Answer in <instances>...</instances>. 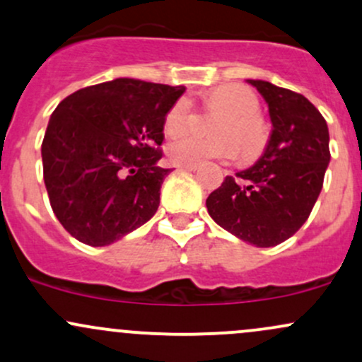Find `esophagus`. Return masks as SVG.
Segmentation results:
<instances>
[{
  "label": "esophagus",
  "instance_id": "1",
  "mask_svg": "<svg viewBox=\"0 0 362 362\" xmlns=\"http://www.w3.org/2000/svg\"><path fill=\"white\" fill-rule=\"evenodd\" d=\"M178 168L185 170V172H194V170H197V165H180Z\"/></svg>",
  "mask_w": 362,
  "mask_h": 362
}]
</instances>
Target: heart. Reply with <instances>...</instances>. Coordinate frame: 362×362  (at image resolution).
<instances>
[{
  "instance_id": "1",
  "label": "heart",
  "mask_w": 362,
  "mask_h": 362,
  "mask_svg": "<svg viewBox=\"0 0 362 362\" xmlns=\"http://www.w3.org/2000/svg\"><path fill=\"white\" fill-rule=\"evenodd\" d=\"M206 106L221 117L213 123V136L204 139L189 136L177 139L168 146V156L178 165H197L204 160H233L240 153L242 160H252L264 149L268 130L259 117V98L242 84L216 87L206 98ZM192 123V101L178 98L165 115V136H184Z\"/></svg>"
}]
</instances>
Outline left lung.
<instances>
[{
  "label": "left lung",
  "instance_id": "8db88e82",
  "mask_svg": "<svg viewBox=\"0 0 362 362\" xmlns=\"http://www.w3.org/2000/svg\"><path fill=\"white\" fill-rule=\"evenodd\" d=\"M249 84L268 103L272 136L256 165L225 177L206 206L226 232L272 247L292 237L313 211L329 161L328 125L303 94L266 81Z\"/></svg>",
  "mask_w": 362,
  "mask_h": 362
}]
</instances>
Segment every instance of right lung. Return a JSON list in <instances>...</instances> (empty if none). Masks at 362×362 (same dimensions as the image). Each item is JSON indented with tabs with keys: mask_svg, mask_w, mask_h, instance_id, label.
Instances as JSON below:
<instances>
[{
	"mask_svg": "<svg viewBox=\"0 0 362 362\" xmlns=\"http://www.w3.org/2000/svg\"><path fill=\"white\" fill-rule=\"evenodd\" d=\"M184 86L115 78L63 99L42 139V173L63 228L93 247L144 225L160 206L163 125Z\"/></svg>",
	"mask_w": 362,
	"mask_h": 362,
	"instance_id": "obj_1",
	"label": "right lung"
}]
</instances>
